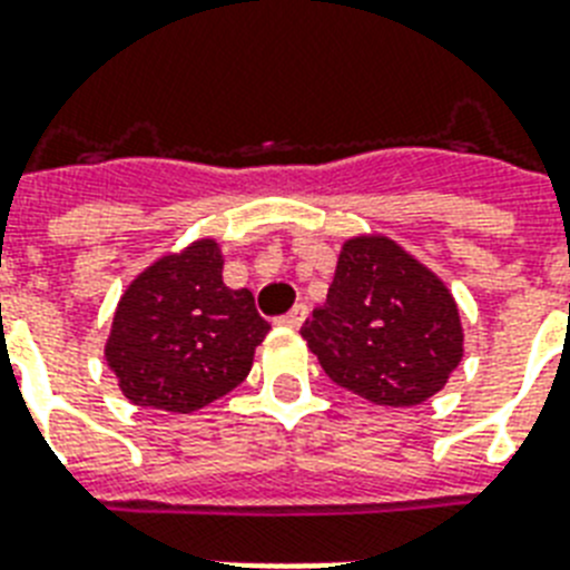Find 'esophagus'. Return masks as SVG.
I'll use <instances>...</instances> for the list:
<instances>
[{"label":"esophagus","instance_id":"esophagus-1","mask_svg":"<svg viewBox=\"0 0 570 570\" xmlns=\"http://www.w3.org/2000/svg\"><path fill=\"white\" fill-rule=\"evenodd\" d=\"M305 314H308V308H305V305L299 303V305H294V308H291L288 314H282V317L276 320V323H279V326H288V328H299V326H303Z\"/></svg>","mask_w":570,"mask_h":570}]
</instances>
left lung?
<instances>
[{
  "instance_id": "left-lung-1",
  "label": "left lung",
  "mask_w": 570,
  "mask_h": 570,
  "mask_svg": "<svg viewBox=\"0 0 570 570\" xmlns=\"http://www.w3.org/2000/svg\"><path fill=\"white\" fill-rule=\"evenodd\" d=\"M299 335L335 384L390 407L431 399L463 358L445 285L387 238L343 244L326 303Z\"/></svg>"
}]
</instances>
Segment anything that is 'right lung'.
<instances>
[{"label":"right lung","instance_id":"obj_1","mask_svg":"<svg viewBox=\"0 0 570 570\" xmlns=\"http://www.w3.org/2000/svg\"><path fill=\"white\" fill-rule=\"evenodd\" d=\"M220 265L218 244L197 242L125 291L105 355L134 404L191 413L247 379L271 323L250 291L224 285Z\"/></svg>","mask_w":570,"mask_h":570}]
</instances>
